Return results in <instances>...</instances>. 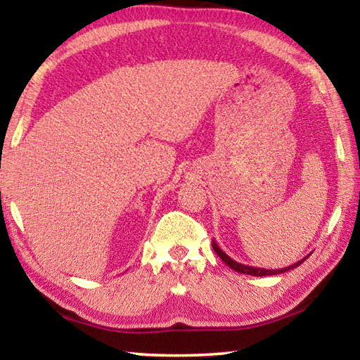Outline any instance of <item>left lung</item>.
<instances>
[{"label": "left lung", "instance_id": "8db88e82", "mask_svg": "<svg viewBox=\"0 0 360 360\" xmlns=\"http://www.w3.org/2000/svg\"><path fill=\"white\" fill-rule=\"evenodd\" d=\"M212 249H214V252L219 255V257L222 259V262H225L231 270L238 271V273H243V275H251V276H271V275H281V273L284 271H289L292 270V268L298 266L300 264H303V260H298L297 264L290 265V266H285V268H281V270H266V268H257V266H249V265H243L240 264V262H236L233 259H230L227 254H225L221 248L217 246L216 241H212Z\"/></svg>", "mask_w": 360, "mask_h": 360}]
</instances>
